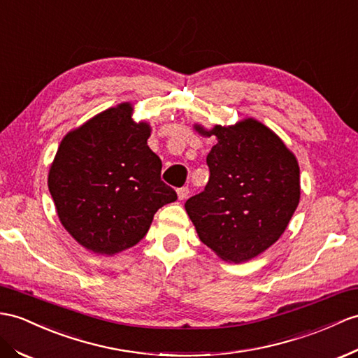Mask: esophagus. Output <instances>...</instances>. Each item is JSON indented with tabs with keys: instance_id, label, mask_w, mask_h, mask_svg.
Instances as JSON below:
<instances>
[{
	"instance_id": "esophagus-1",
	"label": "esophagus",
	"mask_w": 358,
	"mask_h": 358,
	"mask_svg": "<svg viewBox=\"0 0 358 358\" xmlns=\"http://www.w3.org/2000/svg\"><path fill=\"white\" fill-rule=\"evenodd\" d=\"M188 194H189V189L187 187H182V188L178 189V199L179 200H185L188 197Z\"/></svg>"
}]
</instances>
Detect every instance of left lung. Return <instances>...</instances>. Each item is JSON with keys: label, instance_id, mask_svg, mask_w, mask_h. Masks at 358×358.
I'll use <instances>...</instances> for the list:
<instances>
[{"label": "left lung", "instance_id": "8db88e82", "mask_svg": "<svg viewBox=\"0 0 358 358\" xmlns=\"http://www.w3.org/2000/svg\"><path fill=\"white\" fill-rule=\"evenodd\" d=\"M193 127L200 136H215L217 144L206 158L211 176L205 191L187 200V214L217 257L248 263L280 240L299 205L298 159L252 117L231 126Z\"/></svg>", "mask_w": 358, "mask_h": 358}]
</instances>
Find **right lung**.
I'll use <instances>...</instances> for the list:
<instances>
[{"label":"right lung","mask_w":358,"mask_h":358,"mask_svg":"<svg viewBox=\"0 0 358 358\" xmlns=\"http://www.w3.org/2000/svg\"><path fill=\"white\" fill-rule=\"evenodd\" d=\"M130 101L104 109L62 138L48 170V189L66 232L97 255L138 245L153 215L178 199L161 180L149 121H135Z\"/></svg>","instance_id":"add662e5"}]
</instances>
